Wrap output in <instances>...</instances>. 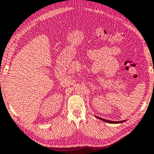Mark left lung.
Listing matches in <instances>:
<instances>
[{"label": "left lung", "mask_w": 154, "mask_h": 154, "mask_svg": "<svg viewBox=\"0 0 154 154\" xmlns=\"http://www.w3.org/2000/svg\"><path fill=\"white\" fill-rule=\"evenodd\" d=\"M97 118H98V119H100L101 120H103V121H105L106 122H108V123H111V124H118V123H122V122H124L126 121V120H122V121H111V120H105V119H103V118H100V117H98L96 116Z\"/></svg>", "instance_id": "left-lung-1"}]
</instances>
